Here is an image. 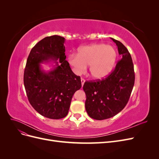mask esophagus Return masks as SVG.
I'll return each mask as SVG.
<instances>
[{
    "label": "esophagus",
    "instance_id": "1",
    "mask_svg": "<svg viewBox=\"0 0 159 159\" xmlns=\"http://www.w3.org/2000/svg\"><path fill=\"white\" fill-rule=\"evenodd\" d=\"M85 80L84 79H83V78L81 79V85H82V87H83V85H84V84L85 83Z\"/></svg>",
    "mask_w": 159,
    "mask_h": 159
}]
</instances>
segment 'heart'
<instances>
[{"instance_id": "heart-1", "label": "heart", "mask_w": 159, "mask_h": 159, "mask_svg": "<svg viewBox=\"0 0 159 159\" xmlns=\"http://www.w3.org/2000/svg\"><path fill=\"white\" fill-rule=\"evenodd\" d=\"M117 60V52L111 46L93 44L80 48L77 56L71 54L69 63L76 74H80L89 66V74L93 80H100L112 71Z\"/></svg>"}]
</instances>
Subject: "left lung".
<instances>
[{
	"label": "left lung",
	"instance_id": "left-lung-1",
	"mask_svg": "<svg viewBox=\"0 0 159 159\" xmlns=\"http://www.w3.org/2000/svg\"><path fill=\"white\" fill-rule=\"evenodd\" d=\"M116 44L120 60L106 78L85 81L83 89L86 95L85 106L89 116L96 120L112 117L125 107L134 84V66L131 54L121 42Z\"/></svg>",
	"mask_w": 159,
	"mask_h": 159
}]
</instances>
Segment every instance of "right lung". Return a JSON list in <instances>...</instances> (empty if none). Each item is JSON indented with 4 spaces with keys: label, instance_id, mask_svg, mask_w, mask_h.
I'll list each match as a JSON object with an SVG mask.
<instances>
[{
    "label": "right lung",
    "instance_id": "right-lung-1",
    "mask_svg": "<svg viewBox=\"0 0 159 159\" xmlns=\"http://www.w3.org/2000/svg\"><path fill=\"white\" fill-rule=\"evenodd\" d=\"M64 42L65 38L57 35L38 42L28 57L24 73L30 103L42 116L52 119L68 115L72 97L81 87L80 77L73 73L66 60ZM51 61L56 65L50 71L41 69V63Z\"/></svg>",
    "mask_w": 159,
    "mask_h": 159
}]
</instances>
